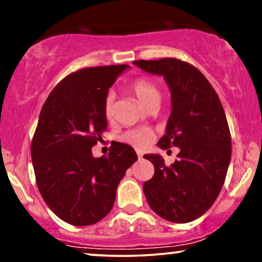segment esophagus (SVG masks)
<instances>
[{"mask_svg": "<svg viewBox=\"0 0 262 262\" xmlns=\"http://www.w3.org/2000/svg\"><path fill=\"white\" fill-rule=\"evenodd\" d=\"M137 156H138V159H142V157H143V152L137 151Z\"/></svg>", "mask_w": 262, "mask_h": 262, "instance_id": "obj_1", "label": "esophagus"}]
</instances>
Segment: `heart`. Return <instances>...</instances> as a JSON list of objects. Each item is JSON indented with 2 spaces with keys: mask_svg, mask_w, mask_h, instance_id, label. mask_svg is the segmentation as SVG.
<instances>
[{
  "mask_svg": "<svg viewBox=\"0 0 262 262\" xmlns=\"http://www.w3.org/2000/svg\"><path fill=\"white\" fill-rule=\"evenodd\" d=\"M130 91L145 108H149L152 103L161 101L160 89L157 88V85L154 82L146 80V78H138V80L132 82L130 84ZM112 103V96H107L105 106H103V112H105L107 119H111L113 116ZM120 139L121 142L126 143V144L134 146L136 149L143 150L148 148L150 143L155 139V132L145 127L132 128V130L125 132Z\"/></svg>",
  "mask_w": 262,
  "mask_h": 262,
  "instance_id": "obj_1",
  "label": "heart"
}]
</instances>
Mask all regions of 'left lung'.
<instances>
[{
    "instance_id": "8db88e82",
    "label": "left lung",
    "mask_w": 262,
    "mask_h": 262,
    "mask_svg": "<svg viewBox=\"0 0 262 262\" xmlns=\"http://www.w3.org/2000/svg\"><path fill=\"white\" fill-rule=\"evenodd\" d=\"M145 73L162 76L170 92L171 112L161 149L180 148L167 167L159 154H146L155 173L143 185L154 212L173 223H188L212 206L231 159V137L223 106L198 69L177 58L136 60Z\"/></svg>"
}]
</instances>
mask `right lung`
<instances>
[{"mask_svg": "<svg viewBox=\"0 0 262 262\" xmlns=\"http://www.w3.org/2000/svg\"><path fill=\"white\" fill-rule=\"evenodd\" d=\"M128 68L73 73L53 88L39 114L31 145L35 180L53 213L71 225H92L107 216L118 185L138 159L124 143H116L108 156L92 154L107 128L103 106L110 88Z\"/></svg>", "mask_w": 262, "mask_h": 262, "instance_id": "obj_1", "label": "right lung"}]
</instances>
